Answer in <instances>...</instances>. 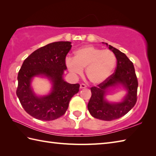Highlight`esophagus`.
<instances>
[{"instance_id": "esophagus-1", "label": "esophagus", "mask_w": 156, "mask_h": 156, "mask_svg": "<svg viewBox=\"0 0 156 156\" xmlns=\"http://www.w3.org/2000/svg\"><path fill=\"white\" fill-rule=\"evenodd\" d=\"M80 88H87V85L85 84H81L80 86Z\"/></svg>"}]
</instances>
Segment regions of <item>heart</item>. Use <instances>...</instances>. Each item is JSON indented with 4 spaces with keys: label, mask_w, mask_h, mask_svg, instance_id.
Instances as JSON below:
<instances>
[{
    "label": "heart",
    "mask_w": 156,
    "mask_h": 156,
    "mask_svg": "<svg viewBox=\"0 0 156 156\" xmlns=\"http://www.w3.org/2000/svg\"><path fill=\"white\" fill-rule=\"evenodd\" d=\"M66 64L75 76L82 75L86 68L88 79L93 84H100L110 76L116 64V57L108 49L88 45L75 51L74 58L68 57Z\"/></svg>",
    "instance_id": "obj_1"
}]
</instances>
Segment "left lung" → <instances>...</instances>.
I'll return each mask as SVG.
<instances>
[{"instance_id": "obj_1", "label": "left lung", "mask_w": 156, "mask_h": 156, "mask_svg": "<svg viewBox=\"0 0 156 156\" xmlns=\"http://www.w3.org/2000/svg\"><path fill=\"white\" fill-rule=\"evenodd\" d=\"M108 48L117 58L115 71L97 87L90 88L92 96L88 104V109L92 117L103 121L115 120L124 116L134 107L137 99L138 81L133 62L119 49L110 45ZM118 83L126 87L128 93L122 102L109 104L104 99V94L108 87Z\"/></svg>"}]
</instances>
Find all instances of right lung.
Segmentation results:
<instances>
[{
  "mask_svg": "<svg viewBox=\"0 0 156 156\" xmlns=\"http://www.w3.org/2000/svg\"><path fill=\"white\" fill-rule=\"evenodd\" d=\"M71 48L69 41L51 43L37 49L23 62L18 73L16 93L23 108L33 117L52 121L62 117L72 97L78 92L80 84H69L62 78L67 69L66 55ZM37 75L47 76L53 82L52 92L45 97H36L30 88L32 78Z\"/></svg>",
  "mask_w": 156,
  "mask_h": 156,
  "instance_id": "add662e5",
  "label": "right lung"
}]
</instances>
